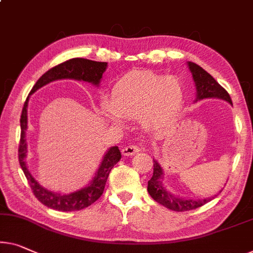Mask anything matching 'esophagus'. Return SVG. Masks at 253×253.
I'll return each mask as SVG.
<instances>
[{
  "mask_svg": "<svg viewBox=\"0 0 253 253\" xmlns=\"http://www.w3.org/2000/svg\"><path fill=\"white\" fill-rule=\"evenodd\" d=\"M139 150H141V149L138 148V145L130 144V145L124 146L123 150H122V152H123L124 156H127V157H129V156H134V154H135V153H137Z\"/></svg>",
  "mask_w": 253,
  "mask_h": 253,
  "instance_id": "esophagus-1",
  "label": "esophagus"
}]
</instances>
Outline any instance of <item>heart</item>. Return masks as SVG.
<instances>
[{"label": "heart", "instance_id": "heart-1", "mask_svg": "<svg viewBox=\"0 0 253 253\" xmlns=\"http://www.w3.org/2000/svg\"><path fill=\"white\" fill-rule=\"evenodd\" d=\"M185 93L178 79L151 71H133L120 78L111 89L109 102H103L104 118L123 126L124 118L141 119L149 129L164 126L182 108Z\"/></svg>", "mask_w": 253, "mask_h": 253}]
</instances>
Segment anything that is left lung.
I'll use <instances>...</instances> for the list:
<instances>
[{"instance_id": "8db88e82", "label": "left lung", "mask_w": 253, "mask_h": 253, "mask_svg": "<svg viewBox=\"0 0 253 253\" xmlns=\"http://www.w3.org/2000/svg\"><path fill=\"white\" fill-rule=\"evenodd\" d=\"M188 68H190L192 76L197 86V101L203 99H211V97H217L227 101L228 103H232L231 96L224 87L218 84L216 79H214L210 74L198 66L194 62H187ZM164 171L161 166L156 159H153V175L151 179L148 182V192L154 201H157L160 205H163L166 208L170 209L177 212H182V211H188L197 209L199 207L206 205L214 197L207 198V199H184L179 197H175L170 192L166 190L164 186Z\"/></svg>"}]
</instances>
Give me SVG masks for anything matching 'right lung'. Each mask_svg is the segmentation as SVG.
Instances as JSON below:
<instances>
[{
  "label": "right lung",
  "instance_id": "add662e5",
  "mask_svg": "<svg viewBox=\"0 0 253 253\" xmlns=\"http://www.w3.org/2000/svg\"><path fill=\"white\" fill-rule=\"evenodd\" d=\"M107 62H97L92 60L74 58L65 61L60 65L51 68L46 73L42 75L36 84L33 86L29 94H33L37 89L43 87L48 83L58 81V79H76V81H83L92 83L93 85L99 86L102 75L107 69ZM29 96L26 99V102L22 108L20 117V143H19L18 157L19 164L21 166L22 171L27 178L30 188L37 200L47 208L59 210V211H77L84 208H87L92 203H94L102 195L104 191L105 183L110 174L114 166L122 159V153L118 146H112L105 153L102 163H101L97 172L95 174L92 182L87 186L81 188L79 191L69 194H60L54 192L47 191L46 188L41 186L39 182L34 178L33 175L28 170L26 165V153H27V142H26V130H27V107H28Z\"/></svg>",
  "mask_w": 253,
  "mask_h": 253
}]
</instances>
